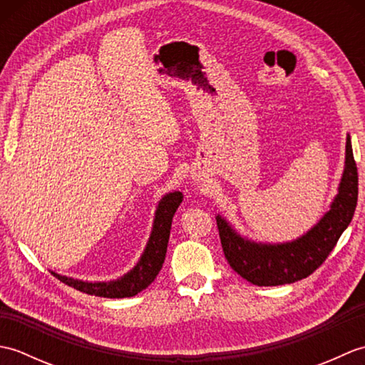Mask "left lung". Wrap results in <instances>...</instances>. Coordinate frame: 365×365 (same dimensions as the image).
Here are the masks:
<instances>
[{
	"label": "left lung",
	"instance_id": "1",
	"mask_svg": "<svg viewBox=\"0 0 365 365\" xmlns=\"http://www.w3.org/2000/svg\"><path fill=\"white\" fill-rule=\"evenodd\" d=\"M358 204V168L351 138L346 135L345 166L329 210L306 234L284 243H262L240 235L232 224L216 215L222 251L232 269L259 287L284 285L312 274L334 250L351 222Z\"/></svg>",
	"mask_w": 365,
	"mask_h": 365
}]
</instances>
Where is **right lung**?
<instances>
[{
	"mask_svg": "<svg viewBox=\"0 0 365 365\" xmlns=\"http://www.w3.org/2000/svg\"><path fill=\"white\" fill-rule=\"evenodd\" d=\"M183 195L180 191H173L160 199L155 210V218L152 224L150 237L147 240L144 252L141 254L136 265L131 268L128 273L123 276L113 279V281L102 282H89L81 281V279H73L68 276L58 274L51 271L54 277H58L61 282L67 284L68 287L80 290L88 294H96L102 298H130L135 297L139 292H143L145 287H149L160 269L163 262L166 257L168 242L170 234V224H173L174 213L180 205Z\"/></svg>",
	"mask_w": 365,
	"mask_h": 365,
	"instance_id": "right-lung-1",
	"label": "right lung"
}]
</instances>
